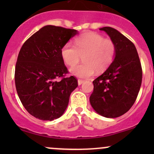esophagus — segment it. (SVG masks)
<instances>
[{
    "mask_svg": "<svg viewBox=\"0 0 154 154\" xmlns=\"http://www.w3.org/2000/svg\"><path fill=\"white\" fill-rule=\"evenodd\" d=\"M83 82H84V80H82V79H78V85H81Z\"/></svg>",
    "mask_w": 154,
    "mask_h": 154,
    "instance_id": "esophagus-1",
    "label": "esophagus"
}]
</instances>
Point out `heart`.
Instances as JSON below:
<instances>
[{
	"mask_svg": "<svg viewBox=\"0 0 154 154\" xmlns=\"http://www.w3.org/2000/svg\"><path fill=\"white\" fill-rule=\"evenodd\" d=\"M75 45L66 43L61 50V57L69 66H73L83 57L84 62L70 68L72 75L88 78L95 71L103 72L109 66L115 56L114 43L109 39L94 32H86L75 40Z\"/></svg>",
	"mask_w": 154,
	"mask_h": 154,
	"instance_id": "heart-1",
	"label": "heart"
}]
</instances>
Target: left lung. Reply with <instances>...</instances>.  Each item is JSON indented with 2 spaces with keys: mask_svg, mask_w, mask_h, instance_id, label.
<instances>
[{
  "mask_svg": "<svg viewBox=\"0 0 154 154\" xmlns=\"http://www.w3.org/2000/svg\"><path fill=\"white\" fill-rule=\"evenodd\" d=\"M110 37L116 48L114 61L93 81L90 103L100 115L116 118L130 110L142 82V68L133 43L110 26L100 28Z\"/></svg>",
  "mask_w": 154,
  "mask_h": 154,
  "instance_id": "left-lung-1",
  "label": "left lung"
}]
</instances>
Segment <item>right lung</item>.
I'll list each match as a JSON object with an SVG mask.
<instances>
[{"label":"right lung","mask_w":154,"mask_h":154,"mask_svg":"<svg viewBox=\"0 0 154 154\" xmlns=\"http://www.w3.org/2000/svg\"><path fill=\"white\" fill-rule=\"evenodd\" d=\"M76 29L44 26L23 44L15 68V85L19 98L32 116L52 121L63 115L77 80L68 73L61 50Z\"/></svg>","instance_id":"1"}]
</instances>
